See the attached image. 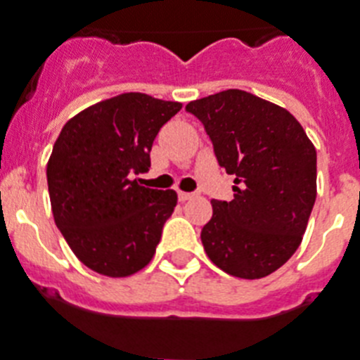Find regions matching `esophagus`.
Instances as JSON below:
<instances>
[{"label": "esophagus", "mask_w": 360, "mask_h": 360, "mask_svg": "<svg viewBox=\"0 0 360 360\" xmlns=\"http://www.w3.org/2000/svg\"><path fill=\"white\" fill-rule=\"evenodd\" d=\"M177 195H179V201H188V199L194 198L195 194H192V192H181V190H179V194H177Z\"/></svg>", "instance_id": "34e87169"}]
</instances>
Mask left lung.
<instances>
[{
  "label": "left lung",
  "instance_id": "1",
  "mask_svg": "<svg viewBox=\"0 0 360 360\" xmlns=\"http://www.w3.org/2000/svg\"><path fill=\"white\" fill-rule=\"evenodd\" d=\"M214 144L234 199H212L205 252L226 274L256 280L282 267L302 243L316 198V150L288 110L241 89L186 104Z\"/></svg>",
  "mask_w": 360,
  "mask_h": 360
}]
</instances>
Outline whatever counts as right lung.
I'll return each mask as SVG.
<instances>
[{
  "label": "right lung",
  "mask_w": 360,
  "mask_h": 360,
  "mask_svg": "<svg viewBox=\"0 0 360 360\" xmlns=\"http://www.w3.org/2000/svg\"><path fill=\"white\" fill-rule=\"evenodd\" d=\"M183 108L122 93L65 122L47 162L54 223L80 262L104 276H131L152 262L177 194L139 185L159 129Z\"/></svg>",
  "instance_id": "1"
}]
</instances>
